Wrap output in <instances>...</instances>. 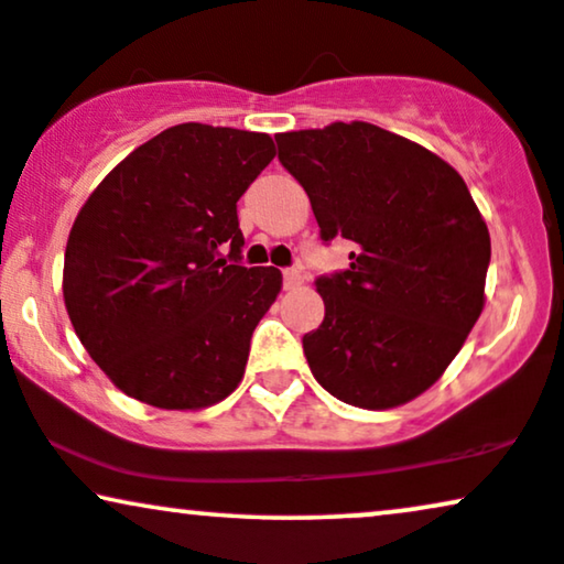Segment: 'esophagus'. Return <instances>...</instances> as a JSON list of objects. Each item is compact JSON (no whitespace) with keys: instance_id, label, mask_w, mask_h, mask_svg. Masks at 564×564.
I'll list each match as a JSON object with an SVG mask.
<instances>
[{"instance_id":"obj_1","label":"esophagus","mask_w":564,"mask_h":564,"mask_svg":"<svg viewBox=\"0 0 564 564\" xmlns=\"http://www.w3.org/2000/svg\"><path fill=\"white\" fill-rule=\"evenodd\" d=\"M302 273H299V270H294V268H289V270H283V289H299L302 286Z\"/></svg>"}]
</instances>
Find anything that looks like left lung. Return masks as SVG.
<instances>
[{
    "instance_id": "1",
    "label": "left lung",
    "mask_w": 564,
    "mask_h": 564,
    "mask_svg": "<svg viewBox=\"0 0 564 564\" xmlns=\"http://www.w3.org/2000/svg\"><path fill=\"white\" fill-rule=\"evenodd\" d=\"M278 161L302 184L319 239L351 265L319 275L325 319L302 338L312 375L359 409L432 388L484 310L489 231L451 163L367 122L283 132Z\"/></svg>"
}]
</instances>
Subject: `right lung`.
<instances>
[{
	"instance_id": "right-lung-1",
	"label": "right lung",
	"mask_w": 564,
	"mask_h": 564,
	"mask_svg": "<svg viewBox=\"0 0 564 564\" xmlns=\"http://www.w3.org/2000/svg\"><path fill=\"white\" fill-rule=\"evenodd\" d=\"M273 155L262 132L169 127L77 213L64 306L90 359L134 401L197 411L245 377L249 338L283 278L241 265L237 203Z\"/></svg>"
}]
</instances>
